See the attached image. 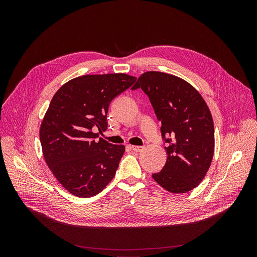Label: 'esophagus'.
<instances>
[{
	"label": "esophagus",
	"instance_id": "1",
	"mask_svg": "<svg viewBox=\"0 0 257 257\" xmlns=\"http://www.w3.org/2000/svg\"><path fill=\"white\" fill-rule=\"evenodd\" d=\"M131 150H133L134 152H142L144 150V146H138V145H131Z\"/></svg>",
	"mask_w": 257,
	"mask_h": 257
}]
</instances>
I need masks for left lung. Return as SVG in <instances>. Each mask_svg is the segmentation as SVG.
Instances as JSON below:
<instances>
[{
    "mask_svg": "<svg viewBox=\"0 0 257 257\" xmlns=\"http://www.w3.org/2000/svg\"><path fill=\"white\" fill-rule=\"evenodd\" d=\"M149 96L168 144L163 170L153 174L160 186L171 193H186L199 185L214 152V128L209 108L187 81L168 73L149 71L132 89Z\"/></svg>",
    "mask_w": 257,
    "mask_h": 257,
    "instance_id": "left-lung-1",
    "label": "left lung"
}]
</instances>
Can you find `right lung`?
Listing matches in <instances>:
<instances>
[{
  "label": "right lung",
  "instance_id": "1",
  "mask_svg": "<svg viewBox=\"0 0 257 257\" xmlns=\"http://www.w3.org/2000/svg\"><path fill=\"white\" fill-rule=\"evenodd\" d=\"M135 81L124 73L83 75L65 83L52 98L40 130L43 154L73 195L94 196L115 177L125 146L96 139V131L106 130L109 103Z\"/></svg>",
  "mask_w": 257,
  "mask_h": 257
}]
</instances>
